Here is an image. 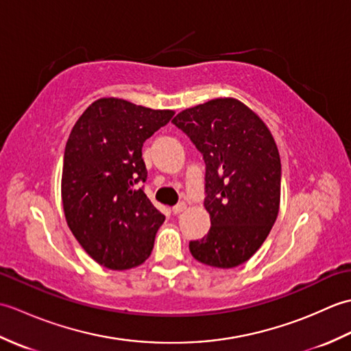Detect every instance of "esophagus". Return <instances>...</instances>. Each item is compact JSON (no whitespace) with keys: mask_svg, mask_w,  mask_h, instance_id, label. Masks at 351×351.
I'll use <instances>...</instances> for the list:
<instances>
[{"mask_svg":"<svg viewBox=\"0 0 351 351\" xmlns=\"http://www.w3.org/2000/svg\"><path fill=\"white\" fill-rule=\"evenodd\" d=\"M185 208H187V204L180 202L178 205H175L173 208H171V213H173V214H181L185 210Z\"/></svg>","mask_w":351,"mask_h":351,"instance_id":"obj_1","label":"esophagus"}]
</instances>
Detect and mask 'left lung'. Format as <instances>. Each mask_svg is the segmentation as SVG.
I'll return each instance as SVG.
<instances>
[{"label": "left lung", "instance_id": "left-lung-1", "mask_svg": "<svg viewBox=\"0 0 351 351\" xmlns=\"http://www.w3.org/2000/svg\"><path fill=\"white\" fill-rule=\"evenodd\" d=\"M205 161V210L211 228L190 241L199 263L234 268L255 253L280 204V156L261 117L234 98L211 99L173 121Z\"/></svg>", "mask_w": 351, "mask_h": 351}]
</instances>
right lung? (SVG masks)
<instances>
[{
    "mask_svg": "<svg viewBox=\"0 0 351 351\" xmlns=\"http://www.w3.org/2000/svg\"><path fill=\"white\" fill-rule=\"evenodd\" d=\"M173 114L101 98L69 134L62 173L64 217L88 256L110 270L143 264L154 249L166 217L140 189L147 178L141 147Z\"/></svg>",
    "mask_w": 351,
    "mask_h": 351,
    "instance_id": "right-lung-1",
    "label": "right lung"
}]
</instances>
